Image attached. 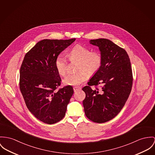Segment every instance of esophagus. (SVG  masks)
I'll use <instances>...</instances> for the list:
<instances>
[{
    "mask_svg": "<svg viewBox=\"0 0 155 155\" xmlns=\"http://www.w3.org/2000/svg\"><path fill=\"white\" fill-rule=\"evenodd\" d=\"M73 89H74V92H76V91H77L78 90H79L80 89V87H74L73 88Z\"/></svg>",
    "mask_w": 155,
    "mask_h": 155,
    "instance_id": "1",
    "label": "esophagus"
}]
</instances>
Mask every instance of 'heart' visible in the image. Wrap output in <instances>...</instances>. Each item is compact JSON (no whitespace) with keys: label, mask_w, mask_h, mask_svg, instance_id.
Wrapping results in <instances>:
<instances>
[{"label":"heart","mask_w":155,"mask_h":155,"mask_svg":"<svg viewBox=\"0 0 155 155\" xmlns=\"http://www.w3.org/2000/svg\"><path fill=\"white\" fill-rule=\"evenodd\" d=\"M71 61H77L76 71L68 74L63 80L67 85L77 86L87 79V75H93L98 71L102 65L103 58L101 54L97 51L90 52V50L81 45H75L68 53ZM67 61L65 58L59 55L55 60V67L58 72L64 75L67 71Z\"/></svg>","instance_id":"heart-1"}]
</instances>
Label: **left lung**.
<instances>
[{
    "label": "left lung",
    "instance_id": "1",
    "mask_svg": "<svg viewBox=\"0 0 155 155\" xmlns=\"http://www.w3.org/2000/svg\"><path fill=\"white\" fill-rule=\"evenodd\" d=\"M90 43L99 48L103 61L88 85L83 88V104L88 119L103 123L115 117L129 98L133 83L131 63L127 52L109 39H91Z\"/></svg>",
    "mask_w": 155,
    "mask_h": 155
}]
</instances>
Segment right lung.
I'll return each instance as SVG.
<instances>
[{
    "instance_id": "1",
    "label": "right lung",
    "mask_w": 155,
    "mask_h": 155,
    "mask_svg": "<svg viewBox=\"0 0 155 155\" xmlns=\"http://www.w3.org/2000/svg\"><path fill=\"white\" fill-rule=\"evenodd\" d=\"M75 40L40 41L26 54L21 67L19 87L26 107L36 118L48 124L64 118L74 93L71 85L55 91L61 81L55 60Z\"/></svg>"
}]
</instances>
